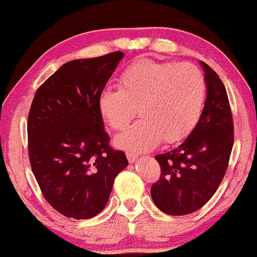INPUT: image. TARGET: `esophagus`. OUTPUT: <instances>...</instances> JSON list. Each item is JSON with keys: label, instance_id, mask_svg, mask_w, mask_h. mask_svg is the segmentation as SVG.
Here are the masks:
<instances>
[{"label": "esophagus", "instance_id": "esophagus-1", "mask_svg": "<svg viewBox=\"0 0 257 257\" xmlns=\"http://www.w3.org/2000/svg\"><path fill=\"white\" fill-rule=\"evenodd\" d=\"M126 156H127V160H128L130 163H134L135 161L139 158V156H137L136 153H132V152H127V153H126Z\"/></svg>", "mask_w": 257, "mask_h": 257}]
</instances>
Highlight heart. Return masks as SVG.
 <instances>
[{"label": "heart", "instance_id": "heart-1", "mask_svg": "<svg viewBox=\"0 0 257 257\" xmlns=\"http://www.w3.org/2000/svg\"><path fill=\"white\" fill-rule=\"evenodd\" d=\"M205 96L204 75L192 63L140 59L121 73L118 89L101 90L97 106L113 131L127 127L139 109L141 120L120 135L116 145L141 152L162 140L174 144L186 139L199 122Z\"/></svg>", "mask_w": 257, "mask_h": 257}]
</instances>
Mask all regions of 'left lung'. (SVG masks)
<instances>
[{
  "label": "left lung",
  "instance_id": "left-lung-1",
  "mask_svg": "<svg viewBox=\"0 0 257 257\" xmlns=\"http://www.w3.org/2000/svg\"><path fill=\"white\" fill-rule=\"evenodd\" d=\"M207 99L199 122L179 146L156 156L161 177L151 187L158 209L168 215H187L207 204L229 165L234 122L225 86L204 62Z\"/></svg>",
  "mask_w": 257,
  "mask_h": 257
}]
</instances>
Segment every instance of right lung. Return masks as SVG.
<instances>
[{
	"instance_id": "obj_1",
	"label": "right lung",
	"mask_w": 257,
	"mask_h": 257,
	"mask_svg": "<svg viewBox=\"0 0 257 257\" xmlns=\"http://www.w3.org/2000/svg\"><path fill=\"white\" fill-rule=\"evenodd\" d=\"M123 57L112 52L65 63L36 91L28 113L31 167L47 202L67 218L90 219L107 204L128 165L110 146L97 99Z\"/></svg>"
}]
</instances>
